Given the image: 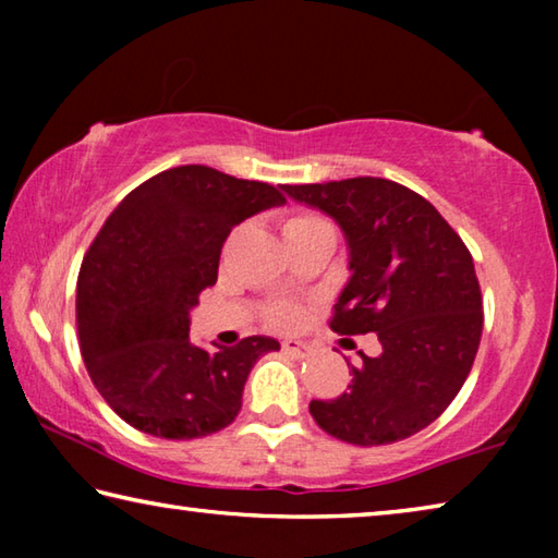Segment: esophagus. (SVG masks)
I'll list each match as a JSON object with an SVG mask.
<instances>
[{"instance_id": "1", "label": "esophagus", "mask_w": 558, "mask_h": 558, "mask_svg": "<svg viewBox=\"0 0 558 558\" xmlns=\"http://www.w3.org/2000/svg\"><path fill=\"white\" fill-rule=\"evenodd\" d=\"M282 352L295 359H307L313 354V349H310V344L305 342H298V339H286V342H282Z\"/></svg>"}]
</instances>
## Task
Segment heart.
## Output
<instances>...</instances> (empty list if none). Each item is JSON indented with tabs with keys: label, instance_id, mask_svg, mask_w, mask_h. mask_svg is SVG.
Segmentation results:
<instances>
[{
	"label": "heart",
	"instance_id": "1",
	"mask_svg": "<svg viewBox=\"0 0 558 558\" xmlns=\"http://www.w3.org/2000/svg\"><path fill=\"white\" fill-rule=\"evenodd\" d=\"M319 226H329V221H325L323 216H315V214H298V216H290V219L282 223V233L288 235H295L302 231H310V229H319ZM302 307L295 305V302H272L266 310V317L272 327L278 329H292L302 323Z\"/></svg>",
	"mask_w": 558,
	"mask_h": 558
}]
</instances>
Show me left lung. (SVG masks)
Listing matches in <instances>:
<instances>
[{"mask_svg": "<svg viewBox=\"0 0 558 558\" xmlns=\"http://www.w3.org/2000/svg\"><path fill=\"white\" fill-rule=\"evenodd\" d=\"M282 189L344 231L352 278L329 327L381 342L379 356L359 352L342 396L310 403L317 426L352 446H389L430 426L465 384L483 337L468 245L436 206L391 179Z\"/></svg>", "mask_w": 558, "mask_h": 558, "instance_id": "obj_1", "label": "left lung"}]
</instances>
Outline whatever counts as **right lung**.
<instances>
[{"mask_svg": "<svg viewBox=\"0 0 558 558\" xmlns=\"http://www.w3.org/2000/svg\"><path fill=\"white\" fill-rule=\"evenodd\" d=\"M286 204L276 186L204 165L159 172L112 211L81 263L75 325L102 399L132 428L167 440L221 430L241 411L253 364L280 344L189 342V310L216 282L233 226Z\"/></svg>", "mask_w": 558, "mask_h": 558, "instance_id": "1", "label": "right lung"}]
</instances>
